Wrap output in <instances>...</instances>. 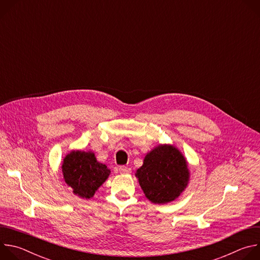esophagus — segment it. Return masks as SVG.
<instances>
[{
  "mask_svg": "<svg viewBox=\"0 0 260 260\" xmlns=\"http://www.w3.org/2000/svg\"><path fill=\"white\" fill-rule=\"evenodd\" d=\"M131 171H132V170H131L129 168H127V167H120V168H119L120 174H129Z\"/></svg>",
  "mask_w": 260,
  "mask_h": 260,
  "instance_id": "34e87169",
  "label": "esophagus"
}]
</instances>
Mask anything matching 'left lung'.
Returning <instances> with one entry per match:
<instances>
[{
	"label": "left lung",
	"mask_w": 260,
	"mask_h": 260,
	"mask_svg": "<svg viewBox=\"0 0 260 260\" xmlns=\"http://www.w3.org/2000/svg\"><path fill=\"white\" fill-rule=\"evenodd\" d=\"M136 177L145 197L153 204L177 200L190 180L188 162L175 145L159 144L148 152Z\"/></svg>",
	"instance_id": "left-lung-1"
}]
</instances>
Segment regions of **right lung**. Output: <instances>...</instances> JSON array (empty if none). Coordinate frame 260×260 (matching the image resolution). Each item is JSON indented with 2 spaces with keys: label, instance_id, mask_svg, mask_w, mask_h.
<instances>
[{
  "label": "right lung",
  "instance_id": "add662e5",
  "mask_svg": "<svg viewBox=\"0 0 260 260\" xmlns=\"http://www.w3.org/2000/svg\"><path fill=\"white\" fill-rule=\"evenodd\" d=\"M61 172L68 186L77 197L89 200L108 179L111 171L96 160L92 151L72 150L62 159Z\"/></svg>",
  "mask_w": 260,
  "mask_h": 260
}]
</instances>
